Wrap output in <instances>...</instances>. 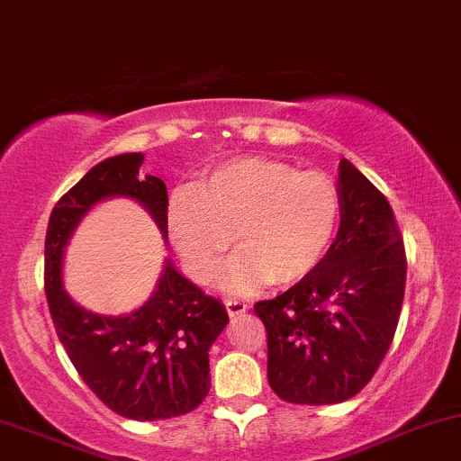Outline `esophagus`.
I'll return each instance as SVG.
<instances>
[{"instance_id":"obj_1","label":"esophagus","mask_w":461,"mask_h":461,"mask_svg":"<svg viewBox=\"0 0 461 461\" xmlns=\"http://www.w3.org/2000/svg\"><path fill=\"white\" fill-rule=\"evenodd\" d=\"M225 308H227V312H230V317H239V315H242V312L247 311V306L245 302H240V300H227L225 302Z\"/></svg>"}]
</instances>
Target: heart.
<instances>
[{
  "label": "heart",
  "mask_w": 461,
  "mask_h": 461,
  "mask_svg": "<svg viewBox=\"0 0 461 461\" xmlns=\"http://www.w3.org/2000/svg\"><path fill=\"white\" fill-rule=\"evenodd\" d=\"M341 192L330 176L265 157L222 161L168 203V236L188 276L207 285L231 247L221 288L251 293L297 285L326 262L341 227Z\"/></svg>",
  "instance_id": "obj_1"
}]
</instances>
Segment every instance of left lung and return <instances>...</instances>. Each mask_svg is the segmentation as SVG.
I'll list each match as a JSON object with an SVG mask.
<instances>
[{"mask_svg": "<svg viewBox=\"0 0 461 461\" xmlns=\"http://www.w3.org/2000/svg\"><path fill=\"white\" fill-rule=\"evenodd\" d=\"M343 216L332 251L306 280L254 306L267 328V376L282 401L337 404L381 366L401 317L407 258L387 199L339 161Z\"/></svg>", "mask_w": 461, "mask_h": 461, "instance_id": "obj_1", "label": "left lung"}]
</instances>
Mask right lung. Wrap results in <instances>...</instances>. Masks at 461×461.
<instances>
[{"instance_id":"right-lung-1","label":"right lung","mask_w":461,"mask_h":461,"mask_svg":"<svg viewBox=\"0 0 461 461\" xmlns=\"http://www.w3.org/2000/svg\"><path fill=\"white\" fill-rule=\"evenodd\" d=\"M141 153L109 157L54 205L45 234V295L57 335L80 378L111 411L131 420L184 416L210 392V348L227 326L225 306L164 260L149 300L126 315L78 306L63 286V258L80 221L100 201L133 199L168 242V192L140 176Z\"/></svg>"}]
</instances>
